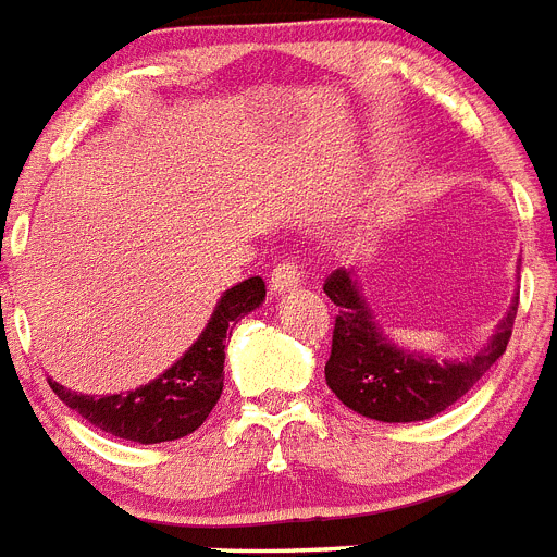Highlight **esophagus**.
I'll return each instance as SVG.
<instances>
[{"label": "esophagus", "instance_id": "1", "mask_svg": "<svg viewBox=\"0 0 557 557\" xmlns=\"http://www.w3.org/2000/svg\"><path fill=\"white\" fill-rule=\"evenodd\" d=\"M297 283H299V272H297V265H294V260H283V263L274 265L272 280H269L272 294L292 292V288H297Z\"/></svg>", "mask_w": 557, "mask_h": 557}]
</instances>
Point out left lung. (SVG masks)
I'll return each mask as SVG.
<instances>
[{
    "label": "left lung",
    "instance_id": "obj_1",
    "mask_svg": "<svg viewBox=\"0 0 557 557\" xmlns=\"http://www.w3.org/2000/svg\"><path fill=\"white\" fill-rule=\"evenodd\" d=\"M325 294L338 308L325 364L327 386L352 412L384 423L429 420L457 404L507 350L519 311V297H512L485 347L466 359H437L386 336L352 269H336L325 280Z\"/></svg>",
    "mask_w": 557,
    "mask_h": 557
}]
</instances>
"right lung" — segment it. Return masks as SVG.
<instances>
[{
  "label": "right lung",
  "mask_w": 557,
  "mask_h": 557,
  "mask_svg": "<svg viewBox=\"0 0 557 557\" xmlns=\"http://www.w3.org/2000/svg\"><path fill=\"white\" fill-rule=\"evenodd\" d=\"M265 299L263 277H249L221 294L201 336L182 352V359L151 384L117 395H81L50 379L52 393L91 425L111 437L132 443H164L187 437L205 423L224 393V359L230 327L260 308Z\"/></svg>",
  "instance_id": "obj_1"
}]
</instances>
